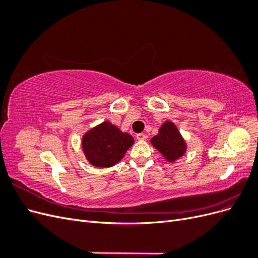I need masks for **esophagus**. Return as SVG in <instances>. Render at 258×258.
Returning <instances> with one entry per match:
<instances>
[{"label": "esophagus", "instance_id": "obj_1", "mask_svg": "<svg viewBox=\"0 0 258 258\" xmlns=\"http://www.w3.org/2000/svg\"><path fill=\"white\" fill-rule=\"evenodd\" d=\"M137 139L139 140V141H142V140L147 139V136L145 134H138L137 135Z\"/></svg>", "mask_w": 258, "mask_h": 258}]
</instances>
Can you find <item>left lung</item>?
Returning a JSON list of instances; mask_svg holds the SVG:
<instances>
[{
  "label": "left lung",
  "instance_id": "left-lung-1",
  "mask_svg": "<svg viewBox=\"0 0 258 258\" xmlns=\"http://www.w3.org/2000/svg\"><path fill=\"white\" fill-rule=\"evenodd\" d=\"M152 144L163 155L168 161L172 162L182 157L186 151V144L174 123L167 121L159 129L158 135L152 139Z\"/></svg>",
  "mask_w": 258,
  "mask_h": 258
}]
</instances>
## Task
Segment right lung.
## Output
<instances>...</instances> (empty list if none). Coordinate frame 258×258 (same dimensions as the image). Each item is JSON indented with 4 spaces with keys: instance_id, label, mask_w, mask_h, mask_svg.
<instances>
[{
    "instance_id": "obj_1",
    "label": "right lung",
    "mask_w": 258,
    "mask_h": 258,
    "mask_svg": "<svg viewBox=\"0 0 258 258\" xmlns=\"http://www.w3.org/2000/svg\"><path fill=\"white\" fill-rule=\"evenodd\" d=\"M134 142L129 134L104 121L84 136L83 148L93 166L107 168L118 162Z\"/></svg>"
}]
</instances>
